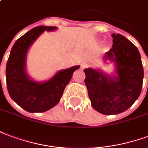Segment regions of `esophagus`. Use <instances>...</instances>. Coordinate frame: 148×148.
<instances>
[{
  "label": "esophagus",
  "instance_id": "34e87169",
  "mask_svg": "<svg viewBox=\"0 0 148 148\" xmlns=\"http://www.w3.org/2000/svg\"><path fill=\"white\" fill-rule=\"evenodd\" d=\"M87 65H88V64H87V63H82L81 64V69H85V68H87Z\"/></svg>",
  "mask_w": 148,
  "mask_h": 148
}]
</instances>
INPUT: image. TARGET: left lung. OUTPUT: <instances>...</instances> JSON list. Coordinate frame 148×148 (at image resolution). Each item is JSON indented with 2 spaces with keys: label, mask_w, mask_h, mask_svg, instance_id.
<instances>
[{
  "label": "left lung",
  "mask_w": 148,
  "mask_h": 148,
  "mask_svg": "<svg viewBox=\"0 0 148 148\" xmlns=\"http://www.w3.org/2000/svg\"><path fill=\"white\" fill-rule=\"evenodd\" d=\"M113 46L104 56L115 64V75L99 69H84L85 85L93 108L106 115L122 113L140 95L143 69L137 47L120 34H112Z\"/></svg>",
  "instance_id": "left-lung-1"
}]
</instances>
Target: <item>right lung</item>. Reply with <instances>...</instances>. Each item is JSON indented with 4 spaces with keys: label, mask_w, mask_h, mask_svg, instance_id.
Wrapping results in <instances>:
<instances>
[{
    "label": "right lung",
    "mask_w": 148,
    "mask_h": 148,
    "mask_svg": "<svg viewBox=\"0 0 148 148\" xmlns=\"http://www.w3.org/2000/svg\"><path fill=\"white\" fill-rule=\"evenodd\" d=\"M57 27L40 26L20 37L12 48L6 65V83L9 95L18 105L30 113H42L60 102L64 90L79 65L59 71L46 82H36L26 72L27 53L30 46L45 31Z\"/></svg>",
    "instance_id": "1"
}]
</instances>
